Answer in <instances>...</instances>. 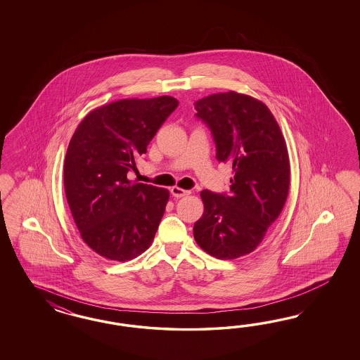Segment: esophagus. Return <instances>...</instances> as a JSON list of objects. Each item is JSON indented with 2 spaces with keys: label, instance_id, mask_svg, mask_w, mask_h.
I'll return each mask as SVG.
<instances>
[{
  "label": "esophagus",
  "instance_id": "34e87169",
  "mask_svg": "<svg viewBox=\"0 0 360 360\" xmlns=\"http://www.w3.org/2000/svg\"><path fill=\"white\" fill-rule=\"evenodd\" d=\"M170 193H172V195L175 196V198H182V196L188 195V194H190V191L184 190V188H181V187H176V186L172 187Z\"/></svg>",
  "mask_w": 360,
  "mask_h": 360
}]
</instances>
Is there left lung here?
<instances>
[{"instance_id": "left-lung-1", "label": "left lung", "mask_w": 360, "mask_h": 360, "mask_svg": "<svg viewBox=\"0 0 360 360\" xmlns=\"http://www.w3.org/2000/svg\"><path fill=\"white\" fill-rule=\"evenodd\" d=\"M217 160L233 169L229 193H200L202 218L194 224L198 245L208 255L238 259L256 250L283 211L290 166L283 133L271 110L256 98L229 91L195 101Z\"/></svg>"}]
</instances>
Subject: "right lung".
Masks as SVG:
<instances>
[{"mask_svg":"<svg viewBox=\"0 0 360 360\" xmlns=\"http://www.w3.org/2000/svg\"><path fill=\"white\" fill-rule=\"evenodd\" d=\"M178 104L172 96L110 103L88 113L70 141L65 198L82 239L108 260L128 262L152 244L169 191L127 175Z\"/></svg>","mask_w":360,"mask_h":360,"instance_id":"right-lung-1","label":"right lung"}]
</instances>
